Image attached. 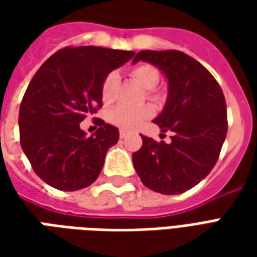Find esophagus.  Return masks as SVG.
I'll return each mask as SVG.
<instances>
[{
  "label": "esophagus",
  "instance_id": "obj_1",
  "mask_svg": "<svg viewBox=\"0 0 257 257\" xmlns=\"http://www.w3.org/2000/svg\"><path fill=\"white\" fill-rule=\"evenodd\" d=\"M126 135H128V132H126V131H123V129H121V131H119V138H121V139L126 138Z\"/></svg>",
  "mask_w": 257,
  "mask_h": 257
}]
</instances>
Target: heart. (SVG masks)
<instances>
[{"label": "heart", "mask_w": 257, "mask_h": 257, "mask_svg": "<svg viewBox=\"0 0 257 257\" xmlns=\"http://www.w3.org/2000/svg\"><path fill=\"white\" fill-rule=\"evenodd\" d=\"M131 77L138 81L140 85H143L147 89H153L160 82V73L154 66L147 63H142L131 68ZM118 74L115 71L108 73L103 79L100 88L101 100L104 103H111L114 100V93L118 85ZM153 107L140 106V107H126L117 106L108 111V121L119 126L121 129H135L140 126L146 119L153 115Z\"/></svg>", "instance_id": "heart-1"}]
</instances>
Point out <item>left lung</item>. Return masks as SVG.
Returning <instances> with one entry per match:
<instances>
[{"mask_svg":"<svg viewBox=\"0 0 257 257\" xmlns=\"http://www.w3.org/2000/svg\"><path fill=\"white\" fill-rule=\"evenodd\" d=\"M139 60L167 75V103L153 122L173 136L169 145L142 136L134 167L153 191L182 194L206 178L219 158L227 135L226 99L215 77L180 51H142L134 63Z\"/></svg>","mask_w":257,"mask_h":257,"instance_id":"obj_1","label":"left lung"}]
</instances>
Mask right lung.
<instances>
[{
  "label": "right lung",
  "instance_id": "1",
  "mask_svg": "<svg viewBox=\"0 0 257 257\" xmlns=\"http://www.w3.org/2000/svg\"><path fill=\"white\" fill-rule=\"evenodd\" d=\"M134 55L100 47H67L34 74L20 103V145L45 183L75 191L100 175L107 150L117 143L119 132L97 118L99 129L86 136L79 123L103 106L104 77Z\"/></svg>",
  "mask_w": 257,
  "mask_h": 257
}]
</instances>
